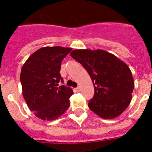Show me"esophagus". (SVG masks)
I'll use <instances>...</instances> for the list:
<instances>
[{"label":"esophagus","instance_id":"34e87169","mask_svg":"<svg viewBox=\"0 0 152 152\" xmlns=\"http://www.w3.org/2000/svg\"><path fill=\"white\" fill-rule=\"evenodd\" d=\"M74 91H76V92H79V91H80V88H79V87H76V88H75V89H74Z\"/></svg>","mask_w":152,"mask_h":152}]
</instances>
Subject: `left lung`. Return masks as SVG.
Listing matches in <instances>:
<instances>
[{
  "label": "left lung",
  "mask_w": 152,
  "mask_h": 152,
  "mask_svg": "<svg viewBox=\"0 0 152 152\" xmlns=\"http://www.w3.org/2000/svg\"><path fill=\"white\" fill-rule=\"evenodd\" d=\"M70 55L84 66L94 84L89 109L104 119L119 116L132 99L134 81L129 67L102 50H74Z\"/></svg>",
  "instance_id": "left-lung-1"
}]
</instances>
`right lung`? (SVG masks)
<instances>
[{
    "instance_id": "1",
    "label": "right lung",
    "mask_w": 152,
    "mask_h": 152,
    "mask_svg": "<svg viewBox=\"0 0 152 152\" xmlns=\"http://www.w3.org/2000/svg\"><path fill=\"white\" fill-rule=\"evenodd\" d=\"M71 48L44 47L34 52L23 65L20 74L22 94L30 110L43 121H53L70 106L71 88L64 85L61 62Z\"/></svg>"
}]
</instances>
